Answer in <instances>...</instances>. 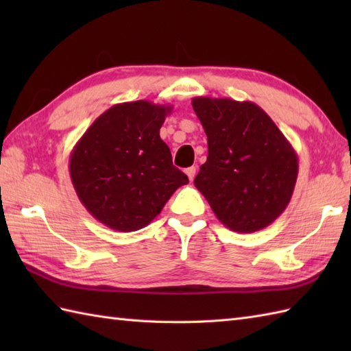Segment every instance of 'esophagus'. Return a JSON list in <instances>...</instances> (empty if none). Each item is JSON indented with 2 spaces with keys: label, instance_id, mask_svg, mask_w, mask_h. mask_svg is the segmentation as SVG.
I'll return each instance as SVG.
<instances>
[{
  "label": "esophagus",
  "instance_id": "1",
  "mask_svg": "<svg viewBox=\"0 0 351 351\" xmlns=\"http://www.w3.org/2000/svg\"><path fill=\"white\" fill-rule=\"evenodd\" d=\"M185 173H187L189 180L193 181V180H195V176H196V167L191 166V167H189V169H185Z\"/></svg>",
  "mask_w": 351,
  "mask_h": 351
}]
</instances>
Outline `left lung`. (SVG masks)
<instances>
[{
  "instance_id": "obj_1",
  "label": "left lung",
  "mask_w": 351,
  "mask_h": 351,
  "mask_svg": "<svg viewBox=\"0 0 351 351\" xmlns=\"http://www.w3.org/2000/svg\"><path fill=\"white\" fill-rule=\"evenodd\" d=\"M193 110L208 137V158L195 178L223 225L252 234L285 211L299 175L294 147L250 101L197 96Z\"/></svg>"
}]
</instances>
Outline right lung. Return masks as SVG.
Segmentation results:
<instances>
[{
	"label": "right lung",
	"instance_id": "add662e5",
	"mask_svg": "<svg viewBox=\"0 0 351 351\" xmlns=\"http://www.w3.org/2000/svg\"><path fill=\"white\" fill-rule=\"evenodd\" d=\"M170 111V106L149 101L116 104L73 146V189L86 210L106 226L119 232L147 226L170 196L189 184L160 137Z\"/></svg>",
	"mask_w": 351,
	"mask_h": 351
}]
</instances>
